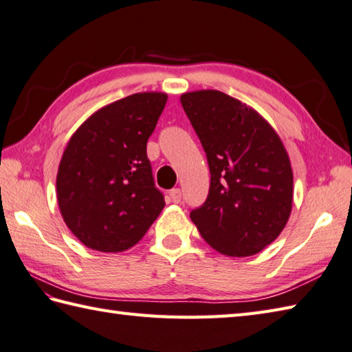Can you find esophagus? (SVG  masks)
Here are the masks:
<instances>
[{"instance_id": "esophagus-1", "label": "esophagus", "mask_w": 352, "mask_h": 352, "mask_svg": "<svg viewBox=\"0 0 352 352\" xmlns=\"http://www.w3.org/2000/svg\"><path fill=\"white\" fill-rule=\"evenodd\" d=\"M169 198H170L172 203L178 204V203H180V201H182V190H180V189H172V190H169Z\"/></svg>"}]
</instances>
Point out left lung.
Instances as JSON below:
<instances>
[{
	"label": "left lung",
	"instance_id": "obj_1",
	"mask_svg": "<svg viewBox=\"0 0 352 352\" xmlns=\"http://www.w3.org/2000/svg\"><path fill=\"white\" fill-rule=\"evenodd\" d=\"M180 101L210 169L208 195L190 219L216 251L257 254L290 216L294 174L286 149L256 110L227 94L189 92Z\"/></svg>",
	"mask_w": 352,
	"mask_h": 352
}]
</instances>
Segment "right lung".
Returning <instances> with one entry per match:
<instances>
[{"instance_id": "right-lung-1", "label": "right lung", "mask_w": 352, "mask_h": 352, "mask_svg": "<svg viewBox=\"0 0 352 352\" xmlns=\"http://www.w3.org/2000/svg\"><path fill=\"white\" fill-rule=\"evenodd\" d=\"M168 95L133 94L96 111L74 133L57 172V201L78 241L102 252L131 248L160 214L146 155Z\"/></svg>"}]
</instances>
